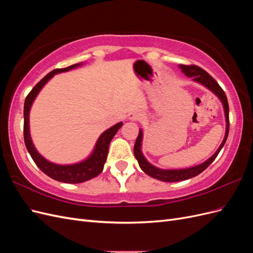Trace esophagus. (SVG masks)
<instances>
[{
    "instance_id": "obj_1",
    "label": "esophagus",
    "mask_w": 253,
    "mask_h": 253,
    "mask_svg": "<svg viewBox=\"0 0 253 253\" xmlns=\"http://www.w3.org/2000/svg\"><path fill=\"white\" fill-rule=\"evenodd\" d=\"M141 117V114L140 113H137V112H133V113H129L128 114V118L131 120H137Z\"/></svg>"
}]
</instances>
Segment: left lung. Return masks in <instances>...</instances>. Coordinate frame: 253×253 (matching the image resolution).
<instances>
[{"label":"left lung","instance_id":"1","mask_svg":"<svg viewBox=\"0 0 253 253\" xmlns=\"http://www.w3.org/2000/svg\"><path fill=\"white\" fill-rule=\"evenodd\" d=\"M179 68L181 70V72L185 74L187 77L192 78L193 81L198 82L203 84L204 86H206L207 88H209L212 93L215 94L219 100L223 103L224 106V111H225V118H226V133H225V137L223 142L220 143L219 148L217 149V151L214 153V154L208 159L206 160L205 163L195 166V167H191V168H187V169H180V170H163L159 169V168L151 165L145 157L143 156L142 152H141V143H142V129H139V134L137 139L135 141V145H134V155L137 159V162L139 164L140 169L145 173L148 174L149 176L153 178H156L159 180H163L166 182H173V181H180V180H186L189 178H192L197 176L198 174H201L204 170H206L208 168L214 159L216 158V156L218 155V153L220 152L221 148L224 147V144L227 140V137L229 134V105H228V100L225 91L223 90L218 83L214 80L211 76L207 73L206 71H204L203 68H201L200 66L196 65H183L180 64Z\"/></svg>","mask_w":253,"mask_h":253}]
</instances>
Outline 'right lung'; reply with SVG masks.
Here are the masks:
<instances>
[{
    "mask_svg": "<svg viewBox=\"0 0 253 253\" xmlns=\"http://www.w3.org/2000/svg\"><path fill=\"white\" fill-rule=\"evenodd\" d=\"M81 64L82 63H78L65 68H57V70H53L52 72L47 74L39 83H37V85L27 95L24 102V141L28 153L34 159L36 165L39 167V169L43 173L49 176L52 179L66 183H80L83 181H86L96 177V176H98L102 172L106 157H108L110 143L113 139V137L118 132V129L122 126V122H118L117 125H115L112 127L106 129V131H104L98 138L91 154L85 160H82V162L78 164H53L48 162L47 159H45L40 153L36 150L29 132V112L34 103V100L38 96V94H39V91L42 89V87L56 74L68 72L75 67L80 66Z\"/></svg>",
    "mask_w": 253,
    "mask_h": 253,
    "instance_id": "1",
    "label": "right lung"
}]
</instances>
